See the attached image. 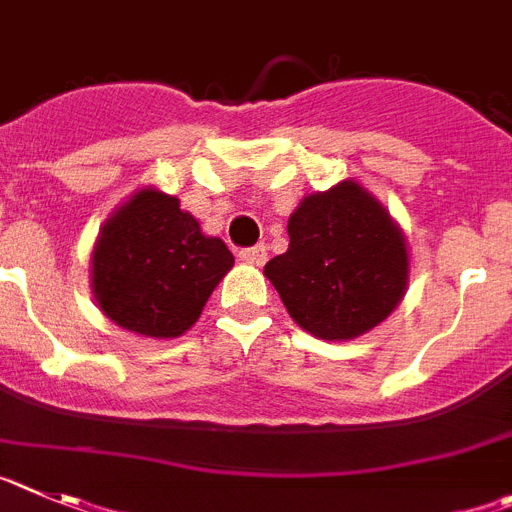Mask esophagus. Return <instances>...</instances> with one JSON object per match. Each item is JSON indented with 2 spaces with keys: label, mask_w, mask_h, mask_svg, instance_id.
Wrapping results in <instances>:
<instances>
[{
  "label": "esophagus",
  "mask_w": 512,
  "mask_h": 512,
  "mask_svg": "<svg viewBox=\"0 0 512 512\" xmlns=\"http://www.w3.org/2000/svg\"><path fill=\"white\" fill-rule=\"evenodd\" d=\"M239 260L250 262V265H265V260H267V247H265V245L245 247V250H239Z\"/></svg>",
  "instance_id": "obj_1"
}]
</instances>
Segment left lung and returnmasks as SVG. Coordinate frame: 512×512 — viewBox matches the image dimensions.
<instances>
[{"mask_svg":"<svg viewBox=\"0 0 512 512\" xmlns=\"http://www.w3.org/2000/svg\"><path fill=\"white\" fill-rule=\"evenodd\" d=\"M288 252L265 275L298 326L354 339L388 319L408 283V252L388 211L354 181L311 193L288 219Z\"/></svg>","mask_w":512,"mask_h":512,"instance_id":"left-lung-1","label":"left lung"}]
</instances>
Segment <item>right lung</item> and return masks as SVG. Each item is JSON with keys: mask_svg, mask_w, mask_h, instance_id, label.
Returning <instances> with one entry per match:
<instances>
[{"mask_svg": "<svg viewBox=\"0 0 512 512\" xmlns=\"http://www.w3.org/2000/svg\"><path fill=\"white\" fill-rule=\"evenodd\" d=\"M232 265L227 245L204 237L176 196L142 188L101 229L91 285L114 324L170 339L196 324Z\"/></svg>", "mask_w": 512, "mask_h": 512, "instance_id": "1", "label": "right lung"}]
</instances>
